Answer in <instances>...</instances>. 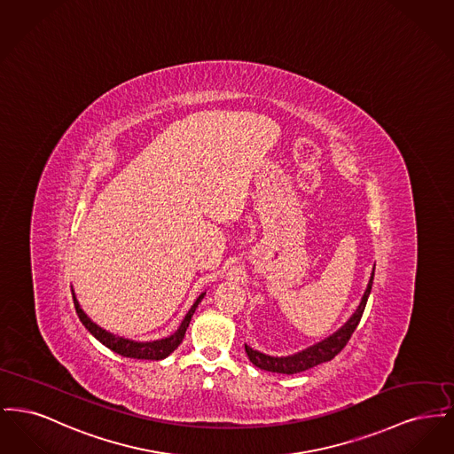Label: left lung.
<instances>
[{
	"mask_svg": "<svg viewBox=\"0 0 454 454\" xmlns=\"http://www.w3.org/2000/svg\"><path fill=\"white\" fill-rule=\"evenodd\" d=\"M372 279H374V267H372L371 278H369V282H367L366 291H364V294L361 298L357 309L350 315V318L337 332H333L332 335H328L326 339L313 344V346L302 348V350L296 352V354L281 356V357L263 354V352L255 350V348H252V347L245 344V352H247L250 363L260 367V369H263V371L279 372V374H296V372H301V371H306L309 367L318 366L322 363L332 361L347 346L348 339L352 337L354 330L357 328V325L361 322V317H363L364 308H366L367 298L371 294Z\"/></svg>",
	"mask_w": 454,
	"mask_h": 454,
	"instance_id": "left-lung-1",
	"label": "left lung"
}]
</instances>
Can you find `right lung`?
I'll use <instances>...</instances> for the list:
<instances>
[{
  "mask_svg": "<svg viewBox=\"0 0 454 454\" xmlns=\"http://www.w3.org/2000/svg\"><path fill=\"white\" fill-rule=\"evenodd\" d=\"M204 296H206V293H200V294H199V298H197L194 304L191 306V309L187 311L185 318L182 320V324L176 328L175 333L165 337V339L150 340V342L130 340V339L119 337V335L108 332L106 328H102L100 325L95 324V322L88 317L87 313L82 309V306H80V302L76 300V294H74V293H73V301H74V308H76V313H78L82 324L85 325V328H87L88 332H90L98 342H102V344L108 347L110 350H114V352L119 354V356L130 357V359L160 361V359L168 357L173 350L182 344V340H184V337H185V332H187V326H189L192 317H194L195 308H197L199 302L202 301Z\"/></svg>",
  "mask_w": 454,
  "mask_h": 454,
  "instance_id": "add662e5",
  "label": "right lung"
}]
</instances>
